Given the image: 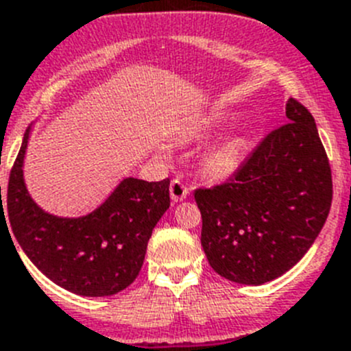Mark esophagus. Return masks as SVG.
I'll use <instances>...</instances> for the list:
<instances>
[{
    "label": "esophagus",
    "instance_id": "obj_1",
    "mask_svg": "<svg viewBox=\"0 0 351 351\" xmlns=\"http://www.w3.org/2000/svg\"><path fill=\"white\" fill-rule=\"evenodd\" d=\"M170 197H172L173 202H181L188 197V186L184 184L182 181L179 179H172L170 181Z\"/></svg>",
    "mask_w": 351,
    "mask_h": 351
}]
</instances>
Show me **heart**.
Masks as SVG:
<instances>
[{
	"mask_svg": "<svg viewBox=\"0 0 351 351\" xmlns=\"http://www.w3.org/2000/svg\"><path fill=\"white\" fill-rule=\"evenodd\" d=\"M216 125H218V121L214 119V117L200 121V123H197V125L191 128L188 137L197 138V141L198 138L207 137V135H210V133L214 132ZM237 163L239 154L234 144L218 145V147L213 149V151L206 156V160H204V173L210 179H223L234 172Z\"/></svg>",
	"mask_w": 351,
	"mask_h": 351,
	"instance_id": "b5f03b06",
	"label": "heart"
}]
</instances>
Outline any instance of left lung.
Listing matches in <instances>:
<instances>
[{
	"mask_svg": "<svg viewBox=\"0 0 351 351\" xmlns=\"http://www.w3.org/2000/svg\"><path fill=\"white\" fill-rule=\"evenodd\" d=\"M223 184L195 190L202 247L225 280L263 285L302 258L332 204V172L315 117L295 98Z\"/></svg>",
	"mask_w": 351,
	"mask_h": 351,
	"instance_id": "left-lung-1",
	"label": "left lung"
}]
</instances>
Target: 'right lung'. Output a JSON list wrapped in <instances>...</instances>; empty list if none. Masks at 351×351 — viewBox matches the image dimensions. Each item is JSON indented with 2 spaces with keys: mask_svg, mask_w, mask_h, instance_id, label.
<instances>
[{
  "mask_svg": "<svg viewBox=\"0 0 351 351\" xmlns=\"http://www.w3.org/2000/svg\"><path fill=\"white\" fill-rule=\"evenodd\" d=\"M27 138L29 130L12 167L0 221L5 206L10 223L6 228L12 226L19 246L64 290L86 297H107L125 290L141 272L149 237L170 207V179L147 182L126 178L88 216L58 218L40 209L26 190L23 163Z\"/></svg>",
  "mask_w": 351,
  "mask_h": 351,
  "instance_id": "right-lung-1",
  "label": "right lung"
}]
</instances>
